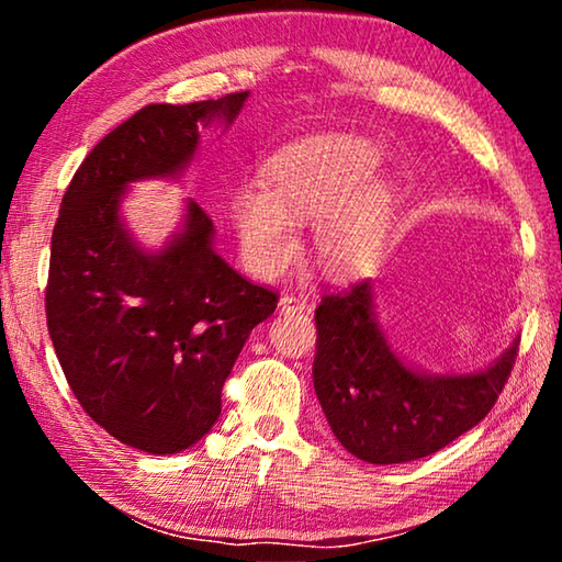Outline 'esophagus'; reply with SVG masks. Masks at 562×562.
I'll return each mask as SVG.
<instances>
[{"mask_svg": "<svg viewBox=\"0 0 562 562\" xmlns=\"http://www.w3.org/2000/svg\"><path fill=\"white\" fill-rule=\"evenodd\" d=\"M280 310L282 312H304V310H307V294H302V292L282 294Z\"/></svg>", "mask_w": 562, "mask_h": 562, "instance_id": "obj_1", "label": "esophagus"}]
</instances>
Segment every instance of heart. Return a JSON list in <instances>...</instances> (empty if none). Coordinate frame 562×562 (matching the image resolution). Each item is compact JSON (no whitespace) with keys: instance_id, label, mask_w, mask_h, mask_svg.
<instances>
[{"instance_id":"1","label":"heart","mask_w":562,"mask_h":562,"mask_svg":"<svg viewBox=\"0 0 562 562\" xmlns=\"http://www.w3.org/2000/svg\"><path fill=\"white\" fill-rule=\"evenodd\" d=\"M376 154L364 140L341 138L304 146L268 166V190L243 188L233 215L243 255L258 274H278L297 252L294 223L317 221V258L329 274H349L384 237L389 195L369 186Z\"/></svg>"}]
</instances>
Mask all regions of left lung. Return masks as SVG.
<instances>
[{
    "label": "left lung",
    "mask_w": 562,
    "mask_h": 562,
    "mask_svg": "<svg viewBox=\"0 0 562 562\" xmlns=\"http://www.w3.org/2000/svg\"><path fill=\"white\" fill-rule=\"evenodd\" d=\"M315 392L331 431L369 463H406L441 451L498 402L518 357V339L475 374L426 376L408 369L379 329L372 282L322 294L315 310Z\"/></svg>",
    "instance_id": "obj_1"
}]
</instances>
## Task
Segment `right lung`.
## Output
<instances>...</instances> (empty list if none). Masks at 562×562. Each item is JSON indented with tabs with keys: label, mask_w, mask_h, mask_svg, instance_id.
<instances>
[{
	"label": "right lung",
	"mask_w": 562,
	"mask_h": 562,
	"mask_svg": "<svg viewBox=\"0 0 562 562\" xmlns=\"http://www.w3.org/2000/svg\"><path fill=\"white\" fill-rule=\"evenodd\" d=\"M245 99L136 111L83 158L54 225L46 327L66 382L103 431L146 453H178L213 429L225 379L280 294L213 250V221L195 201L156 255L131 240L119 201L133 180L180 173L198 126L233 123Z\"/></svg>",
	"instance_id": "obj_1"
}]
</instances>
